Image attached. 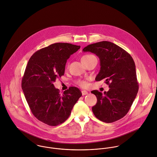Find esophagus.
<instances>
[{
  "label": "esophagus",
  "mask_w": 157,
  "mask_h": 157,
  "mask_svg": "<svg viewBox=\"0 0 157 157\" xmlns=\"http://www.w3.org/2000/svg\"><path fill=\"white\" fill-rule=\"evenodd\" d=\"M81 92H82V95H86L88 94V92L86 90H82Z\"/></svg>",
  "instance_id": "1"
}]
</instances>
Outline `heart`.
I'll return each instance as SVG.
<instances>
[{"mask_svg": "<svg viewBox=\"0 0 157 157\" xmlns=\"http://www.w3.org/2000/svg\"><path fill=\"white\" fill-rule=\"evenodd\" d=\"M95 56H94V55H92V54H87V55H85V56H83L82 57H81V62H83V61H86L92 57H95ZM77 84L80 86L81 87H85L86 86V82L85 81H83V80H78L77 81Z\"/></svg>", "mask_w": 157, "mask_h": 157, "instance_id": "obj_1", "label": "heart"}]
</instances>
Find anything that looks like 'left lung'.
I'll list each match as a JSON object with an SVG mask.
<instances>
[{
  "mask_svg": "<svg viewBox=\"0 0 157 157\" xmlns=\"http://www.w3.org/2000/svg\"><path fill=\"white\" fill-rule=\"evenodd\" d=\"M82 51L92 52L99 57L100 70L95 80L105 79L109 87L104 94L98 90L91 92L97 98L92 109L94 114L106 123L122 119L130 110L139 89L132 57L122 48L106 41L89 44Z\"/></svg>",
  "mask_w": 157,
  "mask_h": 157,
  "instance_id": "8db88e82",
  "label": "left lung"
}]
</instances>
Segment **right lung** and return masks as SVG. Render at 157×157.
<instances>
[{"mask_svg": "<svg viewBox=\"0 0 157 157\" xmlns=\"http://www.w3.org/2000/svg\"><path fill=\"white\" fill-rule=\"evenodd\" d=\"M80 46L57 43L35 52L30 58L22 79L21 87L33 116L50 126L64 122L81 97L76 87H70L62 95L53 82L64 75L70 56Z\"/></svg>", "mask_w": 157, "mask_h": 157, "instance_id": "1", "label": "right lung"}]
</instances>
